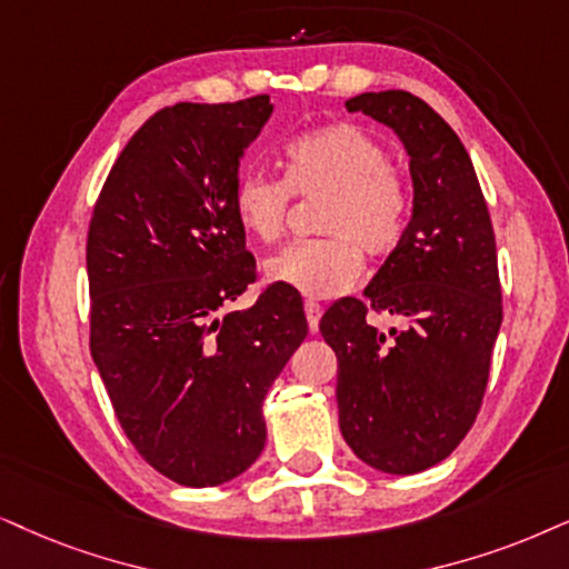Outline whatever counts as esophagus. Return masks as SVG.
<instances>
[{"label": "esophagus", "instance_id": "34e87169", "mask_svg": "<svg viewBox=\"0 0 569 569\" xmlns=\"http://www.w3.org/2000/svg\"><path fill=\"white\" fill-rule=\"evenodd\" d=\"M305 315H307V322H309V330H318L320 326V315H322V307L318 301H305Z\"/></svg>", "mask_w": 569, "mask_h": 569}]
</instances>
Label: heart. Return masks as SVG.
Masks as SVG:
<instances>
[{
	"label": "heart",
	"instance_id": "obj_1",
	"mask_svg": "<svg viewBox=\"0 0 569 569\" xmlns=\"http://www.w3.org/2000/svg\"><path fill=\"white\" fill-rule=\"evenodd\" d=\"M291 191L326 193L318 231L328 236L278 251L264 262V276L301 297H338L362 272L359 247L386 254L405 236L407 186L383 143L357 126H328L291 139L283 149V181L260 170L241 172L233 186L236 220L257 241H278Z\"/></svg>",
	"mask_w": 569,
	"mask_h": 569
}]
</instances>
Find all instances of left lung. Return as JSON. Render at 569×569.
Instances as JSON below:
<instances>
[{
    "label": "left lung",
    "mask_w": 569,
    "mask_h": 569,
    "mask_svg": "<svg viewBox=\"0 0 569 569\" xmlns=\"http://www.w3.org/2000/svg\"><path fill=\"white\" fill-rule=\"evenodd\" d=\"M391 128L412 176V220L365 289L399 328L370 326L368 305L338 299L320 333L338 357V428L365 465L415 476L451 455L483 401L501 286L496 239L470 154L449 123L409 91L347 102Z\"/></svg>",
    "instance_id": "obj_1"
}]
</instances>
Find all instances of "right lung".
<instances>
[{"label": "right lung", "mask_w": 569, "mask_h": 569, "mask_svg": "<svg viewBox=\"0 0 569 569\" xmlns=\"http://www.w3.org/2000/svg\"><path fill=\"white\" fill-rule=\"evenodd\" d=\"M268 93L154 112L107 176L86 243L91 357L136 451L181 486L241 476L268 441L262 401L307 338L301 297L247 309L254 257L233 212Z\"/></svg>", "instance_id": "add662e5"}]
</instances>
